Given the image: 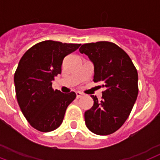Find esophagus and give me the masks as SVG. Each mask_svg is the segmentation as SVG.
I'll return each mask as SVG.
<instances>
[{"mask_svg":"<svg viewBox=\"0 0 160 160\" xmlns=\"http://www.w3.org/2000/svg\"><path fill=\"white\" fill-rule=\"evenodd\" d=\"M82 93H80V92H79V91H77V92H76V98H77V99H79V98H80V97H82Z\"/></svg>","mask_w":160,"mask_h":160,"instance_id":"obj_1","label":"esophagus"}]
</instances>
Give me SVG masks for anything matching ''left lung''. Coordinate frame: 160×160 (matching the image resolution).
Returning <instances> with one entry per match:
<instances>
[{
	"label": "left lung",
	"mask_w": 160,
	"mask_h": 160,
	"mask_svg": "<svg viewBox=\"0 0 160 160\" xmlns=\"http://www.w3.org/2000/svg\"><path fill=\"white\" fill-rule=\"evenodd\" d=\"M80 52L94 64V82L101 83L100 87L105 88L101 100L91 95L94 105L85 112V124L94 134H113L126 121L136 101V68L124 50L109 41L82 45Z\"/></svg>",
	"instance_id": "1"
}]
</instances>
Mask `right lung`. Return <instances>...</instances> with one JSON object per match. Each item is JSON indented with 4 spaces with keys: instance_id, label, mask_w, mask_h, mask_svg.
Listing matches in <instances>:
<instances>
[{
    "instance_id": "add662e5",
    "label": "right lung",
    "mask_w": 160,
    "mask_h": 160,
    "mask_svg": "<svg viewBox=\"0 0 160 160\" xmlns=\"http://www.w3.org/2000/svg\"><path fill=\"white\" fill-rule=\"evenodd\" d=\"M80 44L45 41L36 44L21 57L14 82L17 102L29 124L41 132L53 131L60 126L68 105L76 97L54 90L52 80L61 73L64 58Z\"/></svg>"
}]
</instances>
